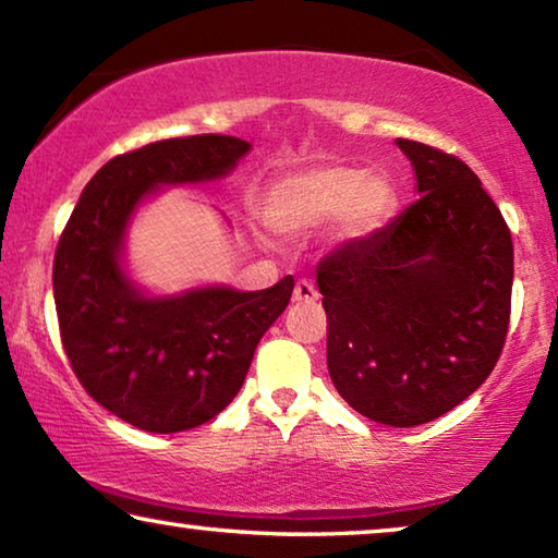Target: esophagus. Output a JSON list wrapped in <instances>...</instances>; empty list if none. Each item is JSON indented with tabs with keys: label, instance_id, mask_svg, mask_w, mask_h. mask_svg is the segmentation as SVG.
Wrapping results in <instances>:
<instances>
[{
	"label": "esophagus",
	"instance_id": "34e87169",
	"mask_svg": "<svg viewBox=\"0 0 558 558\" xmlns=\"http://www.w3.org/2000/svg\"><path fill=\"white\" fill-rule=\"evenodd\" d=\"M316 299H319V291L312 284V281L306 279H299L296 287H294V302L299 304H314Z\"/></svg>",
	"mask_w": 558,
	"mask_h": 558
}]
</instances>
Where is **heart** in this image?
Segmentation results:
<instances>
[{"label":"heart","instance_id":"obj_1","mask_svg":"<svg viewBox=\"0 0 558 558\" xmlns=\"http://www.w3.org/2000/svg\"><path fill=\"white\" fill-rule=\"evenodd\" d=\"M393 184L381 171L354 167H314L289 174L267 194L264 219L281 239H299L339 221L344 239H362L387 221Z\"/></svg>","mask_w":558,"mask_h":558}]
</instances>
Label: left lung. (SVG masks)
<instances>
[{"label": "left lung", "instance_id": "left-lung-1", "mask_svg": "<svg viewBox=\"0 0 558 558\" xmlns=\"http://www.w3.org/2000/svg\"><path fill=\"white\" fill-rule=\"evenodd\" d=\"M397 147L414 167L418 199L331 252L316 284L333 387L362 416L407 428L459 407L499 362L513 244L464 161L422 142Z\"/></svg>", "mask_w": 558, "mask_h": 558}]
</instances>
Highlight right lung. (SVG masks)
<instances>
[{
    "mask_svg": "<svg viewBox=\"0 0 558 558\" xmlns=\"http://www.w3.org/2000/svg\"><path fill=\"white\" fill-rule=\"evenodd\" d=\"M252 144L199 134L107 161L76 202L54 254V304L76 379L111 414L151 434L186 432L227 409L294 279L149 294L126 271L136 211L165 186L229 177Z\"/></svg>",
    "mask_w": 558,
    "mask_h": 558,
    "instance_id": "right-lung-1",
    "label": "right lung"
}]
</instances>
